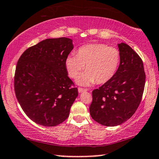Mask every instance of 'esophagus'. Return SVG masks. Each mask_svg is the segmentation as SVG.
<instances>
[{
    "instance_id": "1",
    "label": "esophagus",
    "mask_w": 159,
    "mask_h": 159,
    "mask_svg": "<svg viewBox=\"0 0 159 159\" xmlns=\"http://www.w3.org/2000/svg\"><path fill=\"white\" fill-rule=\"evenodd\" d=\"M78 90H79V93H82V92H84V91H87L86 89H83V88H80V87L79 88V89H78Z\"/></svg>"
}]
</instances>
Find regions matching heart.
Masks as SVG:
<instances>
[{"label": "heart", "mask_w": 159, "mask_h": 159, "mask_svg": "<svg viewBox=\"0 0 159 159\" xmlns=\"http://www.w3.org/2000/svg\"><path fill=\"white\" fill-rule=\"evenodd\" d=\"M120 63L119 50L104 43H91L80 47L76 55H69L65 61L66 70L72 79H76L80 72L86 69V72L78 79V83L85 86L95 81L98 84L109 81L116 74Z\"/></svg>", "instance_id": "obj_1"}]
</instances>
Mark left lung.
Segmentation results:
<instances>
[{
	"instance_id": "left-lung-1",
	"label": "left lung",
	"mask_w": 159,
	"mask_h": 159,
	"mask_svg": "<svg viewBox=\"0 0 159 159\" xmlns=\"http://www.w3.org/2000/svg\"><path fill=\"white\" fill-rule=\"evenodd\" d=\"M120 63L116 74L92 91L90 114L103 125L116 126L129 119L138 108L146 82L143 63L129 45L118 44Z\"/></svg>"
}]
</instances>
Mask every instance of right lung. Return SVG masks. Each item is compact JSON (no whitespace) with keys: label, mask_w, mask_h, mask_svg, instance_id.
<instances>
[{"label":"right lung","mask_w":159,"mask_h":159,"mask_svg":"<svg viewBox=\"0 0 159 159\" xmlns=\"http://www.w3.org/2000/svg\"><path fill=\"white\" fill-rule=\"evenodd\" d=\"M73 48L68 38L48 39L25 50L18 59L14 76L16 98L38 124L55 126L69 116L78 96L65 66Z\"/></svg>","instance_id":"obj_1"}]
</instances>
